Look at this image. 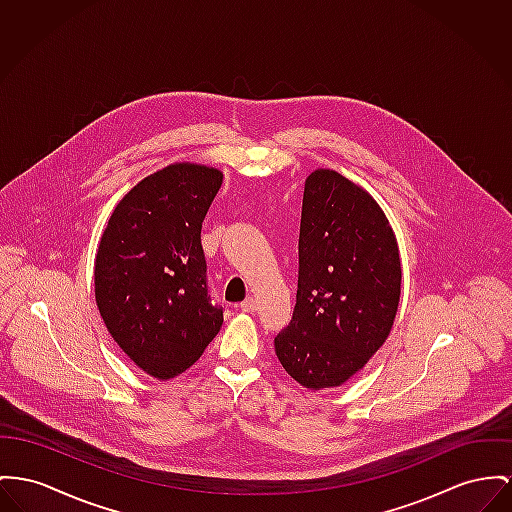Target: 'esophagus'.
I'll list each match as a JSON object with an SVG mask.
<instances>
[{
    "label": "esophagus",
    "instance_id": "obj_1",
    "mask_svg": "<svg viewBox=\"0 0 512 512\" xmlns=\"http://www.w3.org/2000/svg\"><path fill=\"white\" fill-rule=\"evenodd\" d=\"M240 310H242V312H256V310H258V301L252 299V297H248L246 301L240 303Z\"/></svg>",
    "mask_w": 512,
    "mask_h": 512
}]
</instances>
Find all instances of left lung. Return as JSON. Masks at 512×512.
<instances>
[{
	"mask_svg": "<svg viewBox=\"0 0 512 512\" xmlns=\"http://www.w3.org/2000/svg\"><path fill=\"white\" fill-rule=\"evenodd\" d=\"M400 285L396 235L373 196L340 172H310L297 305L273 341L287 375L324 390L361 371L392 330Z\"/></svg>",
	"mask_w": 512,
	"mask_h": 512,
	"instance_id": "8db88e82",
	"label": "left lung"
}]
</instances>
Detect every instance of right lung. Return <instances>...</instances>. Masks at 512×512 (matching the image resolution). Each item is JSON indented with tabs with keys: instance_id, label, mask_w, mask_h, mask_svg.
<instances>
[{
	"instance_id": "add662e5",
	"label": "right lung",
	"mask_w": 512,
	"mask_h": 512,
	"mask_svg": "<svg viewBox=\"0 0 512 512\" xmlns=\"http://www.w3.org/2000/svg\"><path fill=\"white\" fill-rule=\"evenodd\" d=\"M223 172L174 163L114 207L95 260V299L110 336L141 371L190 369L223 324L211 303L202 223Z\"/></svg>"
}]
</instances>
